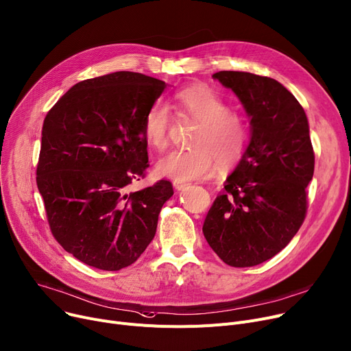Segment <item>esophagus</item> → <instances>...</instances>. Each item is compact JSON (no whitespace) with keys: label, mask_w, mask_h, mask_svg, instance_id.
<instances>
[{"label":"esophagus","mask_w":351,"mask_h":351,"mask_svg":"<svg viewBox=\"0 0 351 351\" xmlns=\"http://www.w3.org/2000/svg\"><path fill=\"white\" fill-rule=\"evenodd\" d=\"M186 186H188V183H184V182H179V180H173V188H175V189H178V191H182V189H184Z\"/></svg>","instance_id":"obj_1"}]
</instances>
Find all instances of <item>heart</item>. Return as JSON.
I'll return each mask as SVG.
<instances>
[{
  "instance_id": "b5f03b06",
  "label": "heart",
  "mask_w": 351,
  "mask_h": 351,
  "mask_svg": "<svg viewBox=\"0 0 351 351\" xmlns=\"http://www.w3.org/2000/svg\"><path fill=\"white\" fill-rule=\"evenodd\" d=\"M175 106L183 117L199 123L191 149H175L163 155L156 171L160 176L179 182H189L213 176L221 163L232 168L244 158L250 139V125L241 115L207 86H191L173 96ZM171 110L160 101H154L145 112L143 132L145 141L155 149L168 145Z\"/></svg>"
}]
</instances>
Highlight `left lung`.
Wrapping results in <instances>:
<instances>
[{"label": "left lung", "instance_id": "obj_1", "mask_svg": "<svg viewBox=\"0 0 351 351\" xmlns=\"http://www.w3.org/2000/svg\"><path fill=\"white\" fill-rule=\"evenodd\" d=\"M213 79L240 99L251 139L210 207L203 234L227 265L254 267L285 248L305 220L315 171L309 124L292 93L271 77L223 70Z\"/></svg>", "mask_w": 351, "mask_h": 351}]
</instances>
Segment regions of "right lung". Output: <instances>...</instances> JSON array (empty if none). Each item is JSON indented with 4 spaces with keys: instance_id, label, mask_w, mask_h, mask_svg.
Masks as SVG:
<instances>
[{
    "instance_id": "obj_1",
    "label": "right lung",
    "mask_w": 351,
    "mask_h": 351,
    "mask_svg": "<svg viewBox=\"0 0 351 351\" xmlns=\"http://www.w3.org/2000/svg\"><path fill=\"white\" fill-rule=\"evenodd\" d=\"M165 82L115 72L75 84L45 117L36 184L56 241L104 271L134 264L155 237L169 180L125 193L145 176L143 132Z\"/></svg>"
}]
</instances>
